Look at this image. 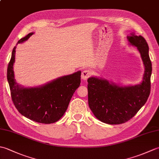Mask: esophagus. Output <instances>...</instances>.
I'll use <instances>...</instances> for the list:
<instances>
[{"mask_svg":"<svg viewBox=\"0 0 159 159\" xmlns=\"http://www.w3.org/2000/svg\"><path fill=\"white\" fill-rule=\"evenodd\" d=\"M90 75H91L90 71L88 70H85L84 71H83V72L81 74V79L83 80H86L89 77Z\"/></svg>","mask_w":159,"mask_h":159,"instance_id":"obj_1","label":"esophagus"}]
</instances>
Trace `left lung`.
I'll return each instance as SVG.
<instances>
[{
	"label": "left lung",
	"mask_w": 159,
	"mask_h": 159,
	"mask_svg": "<svg viewBox=\"0 0 159 159\" xmlns=\"http://www.w3.org/2000/svg\"><path fill=\"white\" fill-rule=\"evenodd\" d=\"M127 39L130 45L137 47L143 61L142 80L137 85H124L97 76L87 80L90 109L98 120L108 124H120L130 120L146 104L150 93L152 63L148 43L134 33Z\"/></svg>",
	"instance_id": "8db88e82"
}]
</instances>
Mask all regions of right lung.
I'll return each mask as SVG.
<instances>
[{"label": "right lung", "instance_id": "right-lung-1", "mask_svg": "<svg viewBox=\"0 0 159 159\" xmlns=\"http://www.w3.org/2000/svg\"><path fill=\"white\" fill-rule=\"evenodd\" d=\"M33 34L34 32L29 33L17 44L25 42ZM16 49V46L7 68V80L16 108L23 116L35 122H56L63 116L74 93L80 86L81 71L58 77L42 85L22 86L16 82L13 71Z\"/></svg>", "mask_w": 159, "mask_h": 159}]
</instances>
